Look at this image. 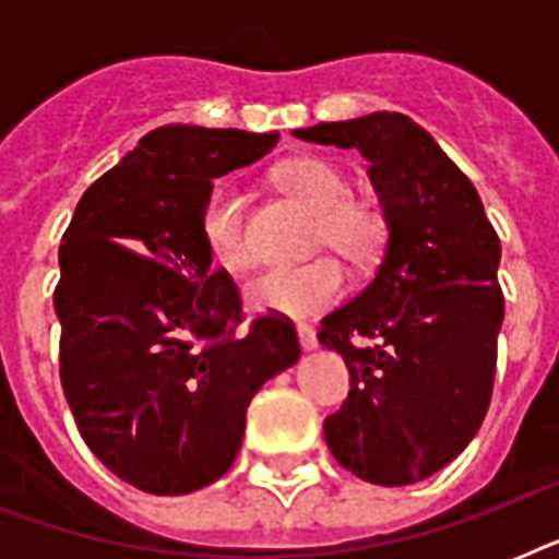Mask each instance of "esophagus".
Segmentation results:
<instances>
[{"label":"esophagus","instance_id":"obj_1","mask_svg":"<svg viewBox=\"0 0 559 559\" xmlns=\"http://www.w3.org/2000/svg\"><path fill=\"white\" fill-rule=\"evenodd\" d=\"M298 342H301V348L305 350L319 348V340H316V331L310 324H298Z\"/></svg>","mask_w":559,"mask_h":559}]
</instances>
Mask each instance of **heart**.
I'll return each instance as SVG.
<instances>
[{
    "instance_id": "1",
    "label": "heart",
    "mask_w": 559,
    "mask_h": 559,
    "mask_svg": "<svg viewBox=\"0 0 559 559\" xmlns=\"http://www.w3.org/2000/svg\"><path fill=\"white\" fill-rule=\"evenodd\" d=\"M281 186L310 211H316V246H331L357 266L377 261L385 249L389 223L377 202L348 197L350 179L333 162L319 156H298L278 168ZM202 240L211 258L226 270H243L254 258L246 228L243 193L235 186H217L200 211ZM348 287L342 263L331 254L298 263L272 266L249 281L246 296L263 313L307 319L336 305Z\"/></svg>"
}]
</instances>
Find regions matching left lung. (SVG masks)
Wrapping results in <instances>:
<instances>
[{
	"label": "left lung",
	"mask_w": 559,
	"mask_h": 559,
	"mask_svg": "<svg viewBox=\"0 0 559 559\" xmlns=\"http://www.w3.org/2000/svg\"><path fill=\"white\" fill-rule=\"evenodd\" d=\"M296 135L357 147L389 223L371 284L322 319L319 342L350 371L324 441L362 481L415 485L473 441L490 406L504 319L499 235L473 182L408 116L371 112Z\"/></svg>",
	"instance_id": "left-lung-1"
}]
</instances>
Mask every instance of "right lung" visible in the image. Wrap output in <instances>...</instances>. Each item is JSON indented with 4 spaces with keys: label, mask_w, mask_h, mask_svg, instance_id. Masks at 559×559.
<instances>
[{
    "label": "right lung",
    "mask_w": 559,
    "mask_h": 559,
    "mask_svg": "<svg viewBox=\"0 0 559 559\" xmlns=\"http://www.w3.org/2000/svg\"><path fill=\"white\" fill-rule=\"evenodd\" d=\"M278 133L170 124L90 186L60 243V382L95 459L144 493L182 496L235 464L254 391L298 359L287 316H258L211 266V182Z\"/></svg>",
    "instance_id": "obj_1"
}]
</instances>
